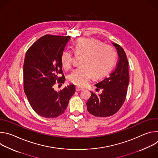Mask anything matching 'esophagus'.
Segmentation results:
<instances>
[{
    "instance_id": "obj_1",
    "label": "esophagus",
    "mask_w": 158,
    "mask_h": 158,
    "mask_svg": "<svg viewBox=\"0 0 158 158\" xmlns=\"http://www.w3.org/2000/svg\"><path fill=\"white\" fill-rule=\"evenodd\" d=\"M83 89H84L83 88L80 87H79V86H76V91H82V90H83Z\"/></svg>"
}]
</instances>
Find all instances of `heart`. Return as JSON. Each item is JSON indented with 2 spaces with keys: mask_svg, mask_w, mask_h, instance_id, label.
Instances as JSON below:
<instances>
[{
  "mask_svg": "<svg viewBox=\"0 0 158 158\" xmlns=\"http://www.w3.org/2000/svg\"><path fill=\"white\" fill-rule=\"evenodd\" d=\"M76 54L84 55L82 67L73 70L68 76V80L78 86H84L93 76L98 78L106 74L113 67L116 54L112 47L93 38L78 39L74 46ZM61 63L65 69H69L73 63V54L69 49L63 51Z\"/></svg>",
  "mask_w": 158,
  "mask_h": 158,
  "instance_id": "1",
  "label": "heart"
}]
</instances>
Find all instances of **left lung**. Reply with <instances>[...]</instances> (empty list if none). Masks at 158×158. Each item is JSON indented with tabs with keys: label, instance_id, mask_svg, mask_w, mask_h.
I'll return each mask as SVG.
<instances>
[{
	"label": "left lung",
	"instance_id": "8db88e82",
	"mask_svg": "<svg viewBox=\"0 0 158 158\" xmlns=\"http://www.w3.org/2000/svg\"><path fill=\"white\" fill-rule=\"evenodd\" d=\"M112 44L119 56L116 69L109 77L95 84L98 88L102 89V93L97 95L91 92V96L86 103L89 113L96 117H108L116 113L126 97L129 82L128 60L126 52L119 45Z\"/></svg>",
	"mask_w": 158,
	"mask_h": 158
}]
</instances>
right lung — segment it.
Segmentation results:
<instances>
[{"mask_svg":"<svg viewBox=\"0 0 158 158\" xmlns=\"http://www.w3.org/2000/svg\"><path fill=\"white\" fill-rule=\"evenodd\" d=\"M70 36L45 35L27 50L23 67L24 90L34 110L39 116L54 118L62 114L69 99L75 93V86H65L55 91L56 82L63 83L61 54ZM63 76L60 77V74Z\"/></svg>","mask_w":158,"mask_h":158,"instance_id":"add662e5","label":"right lung"}]
</instances>
